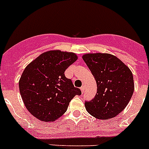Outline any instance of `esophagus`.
<instances>
[{
    "label": "esophagus",
    "instance_id": "34e87169",
    "mask_svg": "<svg viewBox=\"0 0 149 149\" xmlns=\"http://www.w3.org/2000/svg\"><path fill=\"white\" fill-rule=\"evenodd\" d=\"M80 89H81V91L83 93V92L85 91V86H82L80 87Z\"/></svg>",
    "mask_w": 149,
    "mask_h": 149
}]
</instances>
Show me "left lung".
Masks as SVG:
<instances>
[{
	"label": "left lung",
	"instance_id": "left-lung-1",
	"mask_svg": "<svg viewBox=\"0 0 149 149\" xmlns=\"http://www.w3.org/2000/svg\"><path fill=\"white\" fill-rule=\"evenodd\" d=\"M83 59L97 84L95 97L85 101L87 112L102 120L116 116L126 107L133 94L131 70L116 56L109 54H85Z\"/></svg>",
	"mask_w": 149,
	"mask_h": 149
}]
</instances>
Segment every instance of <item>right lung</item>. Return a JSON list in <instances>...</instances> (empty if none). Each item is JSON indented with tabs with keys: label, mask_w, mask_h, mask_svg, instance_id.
<instances>
[{
	"label": "right lung",
	"mask_w": 149,
	"mask_h": 149,
	"mask_svg": "<svg viewBox=\"0 0 149 149\" xmlns=\"http://www.w3.org/2000/svg\"><path fill=\"white\" fill-rule=\"evenodd\" d=\"M77 60L73 53L51 50L29 64L19 81L24 103L40 120L53 122L66 112L69 103L81 90L75 87L65 71Z\"/></svg>",
	"instance_id": "add662e5"
}]
</instances>
